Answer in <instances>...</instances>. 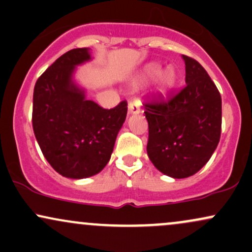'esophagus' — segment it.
Masks as SVG:
<instances>
[{
	"label": "esophagus",
	"instance_id": "esophagus-1",
	"mask_svg": "<svg viewBox=\"0 0 252 252\" xmlns=\"http://www.w3.org/2000/svg\"><path fill=\"white\" fill-rule=\"evenodd\" d=\"M128 110L130 114H138L140 112V102L138 100H131V102H129Z\"/></svg>",
	"mask_w": 252,
	"mask_h": 252
}]
</instances>
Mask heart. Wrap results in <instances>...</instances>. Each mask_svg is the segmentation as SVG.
<instances>
[{"label":"heart","mask_w":252,"mask_h":252,"mask_svg":"<svg viewBox=\"0 0 252 252\" xmlns=\"http://www.w3.org/2000/svg\"><path fill=\"white\" fill-rule=\"evenodd\" d=\"M161 73V67L158 65H150L147 67L146 70V77L147 78H154L158 77V74ZM175 80V74L173 70H167L162 73V77H161V84H162L163 88H169Z\"/></svg>","instance_id":"heart-1"}]
</instances>
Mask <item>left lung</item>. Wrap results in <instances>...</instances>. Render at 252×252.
I'll use <instances>...</instances> for the list:
<instances>
[{
    "label": "left lung",
    "instance_id": "left-lung-1",
    "mask_svg": "<svg viewBox=\"0 0 252 252\" xmlns=\"http://www.w3.org/2000/svg\"><path fill=\"white\" fill-rule=\"evenodd\" d=\"M182 58L186 85L166 97L158 92L144 102L147 153L156 168L175 179L200 170L216 150L221 132V97L216 84L195 59Z\"/></svg>",
    "mask_w": 252,
    "mask_h": 252
}]
</instances>
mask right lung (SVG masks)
Returning a JSON list of instances; mask_svg holds the SVG:
<instances>
[{"label":"right lung","instance_id":"right-lung-1","mask_svg":"<svg viewBox=\"0 0 252 252\" xmlns=\"http://www.w3.org/2000/svg\"><path fill=\"white\" fill-rule=\"evenodd\" d=\"M89 59L88 48L66 52L34 86V135L53 169L71 179L89 178L106 166L128 111L126 100L103 109L72 83L74 66Z\"/></svg>","mask_w":252,"mask_h":252}]
</instances>
